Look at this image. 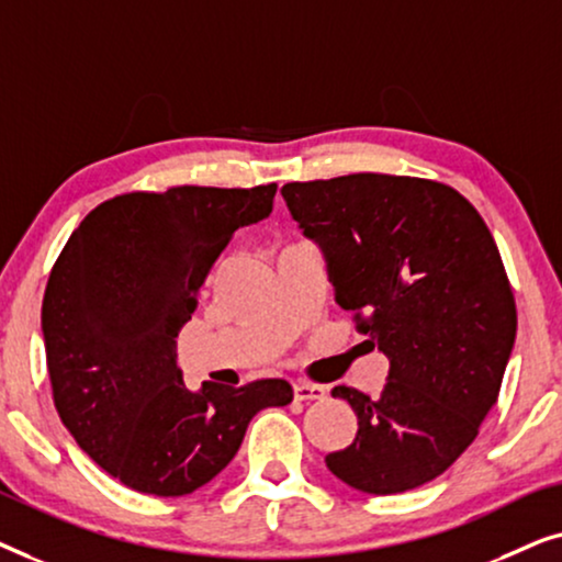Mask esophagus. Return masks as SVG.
Here are the masks:
<instances>
[{"label":"esophagus","mask_w":562,"mask_h":562,"mask_svg":"<svg viewBox=\"0 0 562 562\" xmlns=\"http://www.w3.org/2000/svg\"><path fill=\"white\" fill-rule=\"evenodd\" d=\"M325 386H317V383H310V381H296L294 383V396L296 402H319V398H325Z\"/></svg>","instance_id":"obj_1"}]
</instances>
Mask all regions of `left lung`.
I'll use <instances>...</instances> for the list:
<instances>
[{
    "instance_id": "1",
    "label": "left lung",
    "mask_w": 562,
    "mask_h": 562,
    "mask_svg": "<svg viewBox=\"0 0 562 562\" xmlns=\"http://www.w3.org/2000/svg\"><path fill=\"white\" fill-rule=\"evenodd\" d=\"M281 194L325 252L335 302L389 358L379 398L333 389L358 435L325 463L363 494L425 486L475 440L517 337L494 237L463 194L414 176L294 181Z\"/></svg>"
}]
</instances>
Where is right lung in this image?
I'll return each mask as SVG.
<instances>
[{"instance_id":"add662e5","label":"right lung","mask_w":562,"mask_h":562,"mask_svg":"<svg viewBox=\"0 0 562 562\" xmlns=\"http://www.w3.org/2000/svg\"><path fill=\"white\" fill-rule=\"evenodd\" d=\"M276 189L114 196L53 266L43 296L53 402L79 448L127 488L191 494L227 468L260 409L294 398L283 379L189 391L176 366L206 273L237 229L271 214Z\"/></svg>"}]
</instances>
